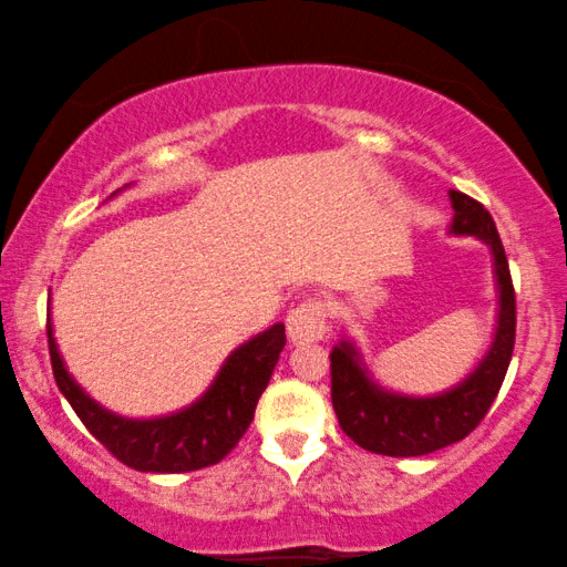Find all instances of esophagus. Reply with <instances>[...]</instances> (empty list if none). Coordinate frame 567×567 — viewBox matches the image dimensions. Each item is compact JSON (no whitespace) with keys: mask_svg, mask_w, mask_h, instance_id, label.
Segmentation results:
<instances>
[{"mask_svg":"<svg viewBox=\"0 0 567 567\" xmlns=\"http://www.w3.org/2000/svg\"><path fill=\"white\" fill-rule=\"evenodd\" d=\"M324 317L328 309L320 299H307L297 305L286 317V330H289L291 343H315L324 336Z\"/></svg>","mask_w":567,"mask_h":567,"instance_id":"obj_1","label":"esophagus"}]
</instances>
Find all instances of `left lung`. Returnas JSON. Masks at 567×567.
Here are the masks:
<instances>
[{"label":"left lung","mask_w":567,"mask_h":567,"mask_svg":"<svg viewBox=\"0 0 567 567\" xmlns=\"http://www.w3.org/2000/svg\"><path fill=\"white\" fill-rule=\"evenodd\" d=\"M454 235H475L491 245L498 278V328L480 367L452 392L436 398H405L379 390L361 367L355 348L343 340L330 353V394L348 439L384 456H423L456 444L477 429L506 379L516 343V291L508 258L487 208L467 193L452 190Z\"/></svg>","instance_id":"1"}]
</instances>
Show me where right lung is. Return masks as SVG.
<instances>
[{
    "instance_id": "right-lung-1",
    "label": "right lung",
    "mask_w": 567,
    "mask_h": 567,
    "mask_svg": "<svg viewBox=\"0 0 567 567\" xmlns=\"http://www.w3.org/2000/svg\"><path fill=\"white\" fill-rule=\"evenodd\" d=\"M45 332L61 394L80 415L84 429L115 460L138 472H193L221 462L250 429L255 405L286 346V330L278 322L229 355L212 390L196 405L157 421H128L107 413L76 386L53 343L51 322L45 324Z\"/></svg>"
}]
</instances>
